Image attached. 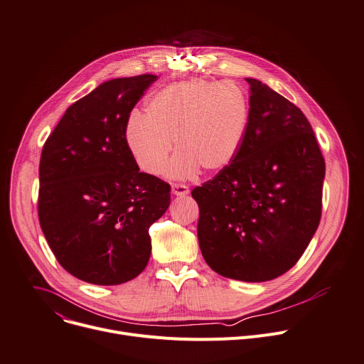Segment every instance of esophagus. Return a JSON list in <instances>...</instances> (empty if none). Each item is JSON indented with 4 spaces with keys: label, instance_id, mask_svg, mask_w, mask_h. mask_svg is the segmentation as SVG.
<instances>
[{
    "label": "esophagus",
    "instance_id": "34e87169",
    "mask_svg": "<svg viewBox=\"0 0 364 364\" xmlns=\"http://www.w3.org/2000/svg\"><path fill=\"white\" fill-rule=\"evenodd\" d=\"M171 191H173V194L177 196V197H186V196L190 193L188 187L184 186V184H173V186H171Z\"/></svg>",
    "mask_w": 364,
    "mask_h": 364
}]
</instances>
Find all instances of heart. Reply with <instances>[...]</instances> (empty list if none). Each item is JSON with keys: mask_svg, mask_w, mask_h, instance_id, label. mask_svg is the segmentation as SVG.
<instances>
[{"mask_svg": "<svg viewBox=\"0 0 364 364\" xmlns=\"http://www.w3.org/2000/svg\"><path fill=\"white\" fill-rule=\"evenodd\" d=\"M250 124V100L234 82L190 80L154 92L145 117L124 123V144L138 167L164 173L174 148L168 177L186 180L203 170L216 174L237 158Z\"/></svg>", "mask_w": 364, "mask_h": 364, "instance_id": "obj_1", "label": "heart"}]
</instances>
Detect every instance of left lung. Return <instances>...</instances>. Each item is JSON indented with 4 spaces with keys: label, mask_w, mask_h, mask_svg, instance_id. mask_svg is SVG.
Listing matches in <instances>:
<instances>
[{
    "label": "left lung",
    "mask_w": 364,
    "mask_h": 364,
    "mask_svg": "<svg viewBox=\"0 0 364 364\" xmlns=\"http://www.w3.org/2000/svg\"><path fill=\"white\" fill-rule=\"evenodd\" d=\"M250 124L232 164L196 187L200 251L218 274L273 280L290 270L321 219L325 161L311 123L293 103L255 78Z\"/></svg>",
    "instance_id": "8db88e82"
}]
</instances>
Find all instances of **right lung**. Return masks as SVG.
<instances>
[{
    "label": "right lung",
    "mask_w": 364,
    "mask_h": 364,
    "mask_svg": "<svg viewBox=\"0 0 364 364\" xmlns=\"http://www.w3.org/2000/svg\"><path fill=\"white\" fill-rule=\"evenodd\" d=\"M156 75L114 78L70 106L45 142L39 220L60 266L98 286L135 279L151 257L148 229L170 206L171 187L141 173L124 123Z\"/></svg>",
    "instance_id": "add662e5"
}]
</instances>
